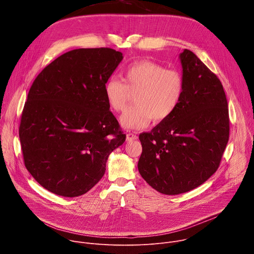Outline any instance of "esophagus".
I'll return each instance as SVG.
<instances>
[{
	"mask_svg": "<svg viewBox=\"0 0 254 254\" xmlns=\"http://www.w3.org/2000/svg\"><path fill=\"white\" fill-rule=\"evenodd\" d=\"M137 138V135L134 134L133 132H127V141H130V140H133V139H136Z\"/></svg>",
	"mask_w": 254,
	"mask_h": 254,
	"instance_id": "34e87169",
	"label": "esophagus"
}]
</instances>
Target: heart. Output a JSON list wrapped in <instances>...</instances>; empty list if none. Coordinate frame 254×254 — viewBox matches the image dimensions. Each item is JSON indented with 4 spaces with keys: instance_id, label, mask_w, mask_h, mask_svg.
<instances>
[{
    "instance_id": "heart-1",
    "label": "heart",
    "mask_w": 254,
    "mask_h": 254,
    "mask_svg": "<svg viewBox=\"0 0 254 254\" xmlns=\"http://www.w3.org/2000/svg\"><path fill=\"white\" fill-rule=\"evenodd\" d=\"M123 79H108L104 93L108 104L118 113L126 110L131 93H135L134 105L121 119L126 128H143L152 119L156 123L168 120L183 97L184 80L180 72L153 61L131 63L124 71Z\"/></svg>"
}]
</instances>
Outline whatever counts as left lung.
Segmentation results:
<instances>
[{"label": "left lung", "mask_w": 254, "mask_h": 254, "mask_svg": "<svg viewBox=\"0 0 254 254\" xmlns=\"http://www.w3.org/2000/svg\"><path fill=\"white\" fill-rule=\"evenodd\" d=\"M184 92L176 112L138 138L137 168L166 195L191 191L217 171L229 139L228 103L223 86L190 50L180 54Z\"/></svg>", "instance_id": "left-lung-1"}]
</instances>
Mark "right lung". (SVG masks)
I'll list each match as a JSON object with an SVG mask.
<instances>
[{
	"instance_id": "obj_1",
	"label": "right lung",
	"mask_w": 254,
	"mask_h": 254,
	"mask_svg": "<svg viewBox=\"0 0 254 254\" xmlns=\"http://www.w3.org/2000/svg\"><path fill=\"white\" fill-rule=\"evenodd\" d=\"M111 48L74 49L34 80L19 136L25 167L46 190L63 197L88 192L126 134L110 111L104 84L123 60Z\"/></svg>"
}]
</instances>
